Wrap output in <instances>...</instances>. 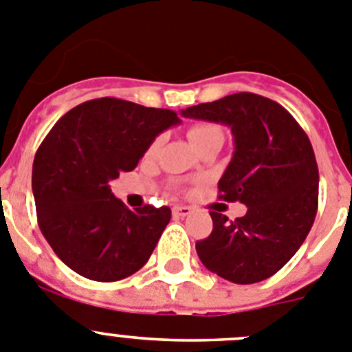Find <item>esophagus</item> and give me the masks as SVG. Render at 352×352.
I'll list each match as a JSON object with an SVG mask.
<instances>
[{
    "mask_svg": "<svg viewBox=\"0 0 352 352\" xmlns=\"http://www.w3.org/2000/svg\"><path fill=\"white\" fill-rule=\"evenodd\" d=\"M192 212L191 207H188V205H175L173 207V215L175 217H186V215H189Z\"/></svg>",
    "mask_w": 352,
    "mask_h": 352,
    "instance_id": "obj_1",
    "label": "esophagus"
}]
</instances>
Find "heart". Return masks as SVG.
Instances as JSON below:
<instances>
[{"instance_id": "heart-1", "label": "heart", "mask_w": 352, "mask_h": 352, "mask_svg": "<svg viewBox=\"0 0 352 352\" xmlns=\"http://www.w3.org/2000/svg\"><path fill=\"white\" fill-rule=\"evenodd\" d=\"M188 137L189 140H191V144L195 145L196 148H199L201 145H205L210 140H224V133H223V128L214 124V122H196V124L189 126ZM161 142H163V138L161 137L154 138V140L151 142V145L147 147L145 156L147 157L156 156L157 151H160L161 147Z\"/></svg>"}]
</instances>
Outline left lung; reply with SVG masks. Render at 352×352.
Instances as JSON below:
<instances>
[{
	"label": "left lung",
	"mask_w": 352,
	"mask_h": 352,
	"mask_svg": "<svg viewBox=\"0 0 352 352\" xmlns=\"http://www.w3.org/2000/svg\"><path fill=\"white\" fill-rule=\"evenodd\" d=\"M182 116L230 126L235 154L217 184L219 199L247 207L235 221L210 212L212 233L196 242L199 259L235 284L272 277L298 251L318 212L319 172L307 133L283 105L254 93L199 103Z\"/></svg>",
	"instance_id": "1"
}]
</instances>
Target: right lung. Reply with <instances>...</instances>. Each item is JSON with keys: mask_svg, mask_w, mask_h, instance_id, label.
I'll return each mask as SVG.
<instances>
[{"mask_svg": "<svg viewBox=\"0 0 352 352\" xmlns=\"http://www.w3.org/2000/svg\"><path fill=\"white\" fill-rule=\"evenodd\" d=\"M179 122L173 110L98 98L54 124L34 156L33 195L38 226L66 267L113 283L147 263L172 210H129L109 182L131 172L151 142Z\"/></svg>", "mask_w": 352, "mask_h": 352, "instance_id": "add662e5", "label": "right lung"}]
</instances>
